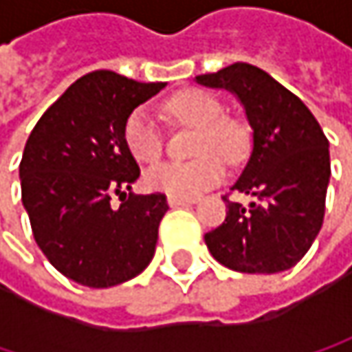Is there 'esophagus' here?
I'll use <instances>...</instances> for the list:
<instances>
[{
    "label": "esophagus",
    "mask_w": 352,
    "mask_h": 352,
    "mask_svg": "<svg viewBox=\"0 0 352 352\" xmlns=\"http://www.w3.org/2000/svg\"><path fill=\"white\" fill-rule=\"evenodd\" d=\"M191 204H195V199H187V197H173V195H169V206H171V208H179V206H191Z\"/></svg>",
    "instance_id": "obj_1"
}]
</instances>
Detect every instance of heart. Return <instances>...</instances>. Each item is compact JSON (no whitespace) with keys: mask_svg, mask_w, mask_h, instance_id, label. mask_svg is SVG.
<instances>
[{"mask_svg":"<svg viewBox=\"0 0 352 352\" xmlns=\"http://www.w3.org/2000/svg\"><path fill=\"white\" fill-rule=\"evenodd\" d=\"M163 107L177 122L199 128L195 142L199 159L191 163H161L146 171L144 183L153 191L193 199L222 181V159L239 163L245 157L246 134L239 122L224 118L220 100L201 89L177 91ZM122 138L128 153L140 163H155L163 155V134L146 109H134L126 118Z\"/></svg>","mask_w":352,"mask_h":352,"instance_id":"obj_1","label":"heart"}]
</instances>
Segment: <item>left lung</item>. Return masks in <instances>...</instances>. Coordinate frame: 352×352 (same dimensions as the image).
Instances as JSON below:
<instances>
[{
  "mask_svg": "<svg viewBox=\"0 0 352 352\" xmlns=\"http://www.w3.org/2000/svg\"><path fill=\"white\" fill-rule=\"evenodd\" d=\"M195 81L234 94L252 128V151L232 189L254 201L245 208L224 195L226 220L204 236L206 245L232 271H287L322 228L330 181L328 140L306 104L258 67L234 63Z\"/></svg>",
  "mask_w": 352,
  "mask_h": 352,
  "instance_id": "obj_1",
  "label": "left lung"
}]
</instances>
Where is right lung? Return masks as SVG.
I'll return each mask as SVG.
<instances>
[{
    "mask_svg": "<svg viewBox=\"0 0 352 352\" xmlns=\"http://www.w3.org/2000/svg\"><path fill=\"white\" fill-rule=\"evenodd\" d=\"M165 85L113 71L87 73L42 113L28 136L20 163L22 204L36 245L75 283H124L155 256L167 195L125 193L140 169L122 130L126 118ZM113 195L120 208L109 204Z\"/></svg>",
    "mask_w": 352,
    "mask_h": 352,
    "instance_id": "add662e5",
    "label": "right lung"
}]
</instances>
